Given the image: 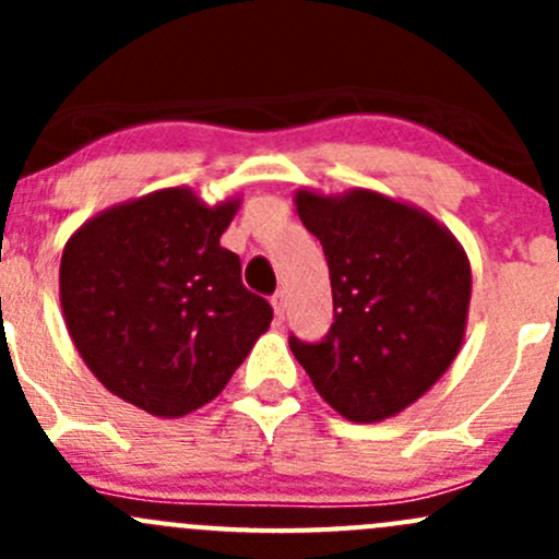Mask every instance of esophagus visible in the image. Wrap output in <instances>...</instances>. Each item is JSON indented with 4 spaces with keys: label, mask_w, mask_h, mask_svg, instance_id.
I'll return each mask as SVG.
<instances>
[{
    "label": "esophagus",
    "mask_w": 559,
    "mask_h": 559,
    "mask_svg": "<svg viewBox=\"0 0 559 559\" xmlns=\"http://www.w3.org/2000/svg\"><path fill=\"white\" fill-rule=\"evenodd\" d=\"M270 306H273V313H275V321H284V311H286V295L284 292H275L273 297H270Z\"/></svg>",
    "instance_id": "obj_1"
}]
</instances>
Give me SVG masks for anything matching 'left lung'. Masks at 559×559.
Instances as JSON below:
<instances>
[{"instance_id":"left-lung-1","label":"left lung","mask_w":559,"mask_h":559,"mask_svg":"<svg viewBox=\"0 0 559 559\" xmlns=\"http://www.w3.org/2000/svg\"><path fill=\"white\" fill-rule=\"evenodd\" d=\"M295 205L324 248L335 321L321 343L292 335V354L343 419L397 416L447 373L465 341V248L427 211L379 191L297 189Z\"/></svg>"}]
</instances>
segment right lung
Wrapping results in <instances>:
<instances>
[{
	"mask_svg": "<svg viewBox=\"0 0 559 559\" xmlns=\"http://www.w3.org/2000/svg\"><path fill=\"white\" fill-rule=\"evenodd\" d=\"M238 207L240 197L205 205L173 186L107 207L67 240L61 313L107 392L178 419L211 403L267 332L273 308L218 243Z\"/></svg>",
	"mask_w": 559,
	"mask_h": 559,
	"instance_id": "obj_1",
	"label": "right lung"
}]
</instances>
